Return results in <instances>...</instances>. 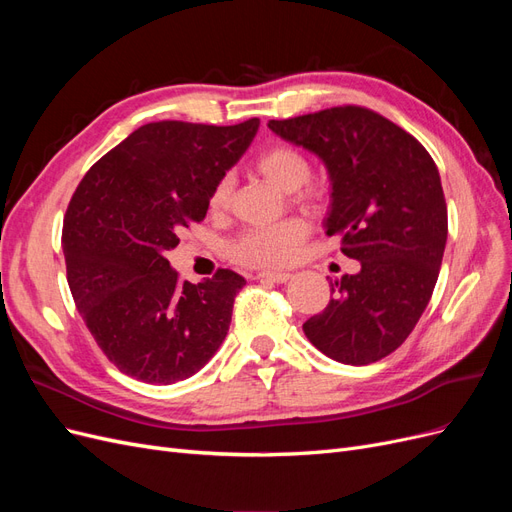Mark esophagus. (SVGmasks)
<instances>
[{"label":"esophagus","instance_id":"esophagus-1","mask_svg":"<svg viewBox=\"0 0 512 512\" xmlns=\"http://www.w3.org/2000/svg\"><path fill=\"white\" fill-rule=\"evenodd\" d=\"M258 280L260 282H273V284H284V282H288L290 277H292V273H286V271H260L258 275Z\"/></svg>","mask_w":512,"mask_h":512}]
</instances>
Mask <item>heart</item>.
<instances>
[{
  "label": "heart",
  "mask_w": 512,
  "mask_h": 512,
  "mask_svg": "<svg viewBox=\"0 0 512 512\" xmlns=\"http://www.w3.org/2000/svg\"><path fill=\"white\" fill-rule=\"evenodd\" d=\"M256 173L269 179L284 192H292L294 203L307 207H320L324 203L322 188L307 183L312 177V162L303 151L290 145H275L254 160ZM232 177L224 175L215 181L209 209L222 213L230 205ZM309 237V224L303 218H286L267 226H252L230 243V258L243 267L252 269H277L294 262L301 254V247Z\"/></svg>",
  "instance_id": "1"
}]
</instances>
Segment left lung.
Listing matches in <instances>:
<instances>
[{
  "label": "left lung",
  "instance_id": "obj_1",
  "mask_svg": "<svg viewBox=\"0 0 512 512\" xmlns=\"http://www.w3.org/2000/svg\"><path fill=\"white\" fill-rule=\"evenodd\" d=\"M269 128L327 164V235L361 262L359 273L331 282L335 297L303 331L337 363H376L406 342L438 282L448 235L438 166L412 134L365 106L273 119Z\"/></svg>",
  "mask_w": 512,
  "mask_h": 512
}]
</instances>
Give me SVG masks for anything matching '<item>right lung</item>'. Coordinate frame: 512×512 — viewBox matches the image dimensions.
Listing matches in <instances>:
<instances>
[{
    "label": "right lung",
    "mask_w": 512,
    "mask_h": 512,
    "mask_svg": "<svg viewBox=\"0 0 512 512\" xmlns=\"http://www.w3.org/2000/svg\"><path fill=\"white\" fill-rule=\"evenodd\" d=\"M258 117L237 126L153 121L102 156L64 218L68 286L96 344L147 384L190 378L220 348L245 280L218 269L181 282L166 252L203 222L215 181L252 143Z\"/></svg>",
    "instance_id": "obj_1"
}]
</instances>
